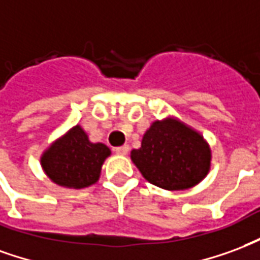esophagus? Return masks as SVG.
<instances>
[{"mask_svg": "<svg viewBox=\"0 0 260 260\" xmlns=\"http://www.w3.org/2000/svg\"><path fill=\"white\" fill-rule=\"evenodd\" d=\"M128 145H122V147H117V148H115V151H116V153H119V155H126V153L128 152Z\"/></svg>", "mask_w": 260, "mask_h": 260, "instance_id": "obj_1", "label": "esophagus"}]
</instances>
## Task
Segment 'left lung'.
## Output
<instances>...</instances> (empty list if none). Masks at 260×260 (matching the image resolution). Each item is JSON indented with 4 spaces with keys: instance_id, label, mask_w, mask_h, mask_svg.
Returning a JSON list of instances; mask_svg holds the SVG:
<instances>
[{
    "instance_id": "1",
    "label": "left lung",
    "mask_w": 260,
    "mask_h": 260,
    "mask_svg": "<svg viewBox=\"0 0 260 260\" xmlns=\"http://www.w3.org/2000/svg\"><path fill=\"white\" fill-rule=\"evenodd\" d=\"M132 160L149 183L170 191L198 184L210 168V149L200 133L174 119L152 123Z\"/></svg>"
}]
</instances>
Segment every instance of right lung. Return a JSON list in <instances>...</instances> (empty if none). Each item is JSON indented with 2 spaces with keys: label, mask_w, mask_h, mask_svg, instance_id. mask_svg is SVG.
<instances>
[{
  "label": "right lung",
  "mask_w": 260,
  "mask_h": 260,
  "mask_svg": "<svg viewBox=\"0 0 260 260\" xmlns=\"http://www.w3.org/2000/svg\"><path fill=\"white\" fill-rule=\"evenodd\" d=\"M109 155L105 144L91 143L86 132L75 126L43 153L41 166L54 183L79 190L98 181Z\"/></svg>",
  "instance_id": "right-lung-1"
}]
</instances>
